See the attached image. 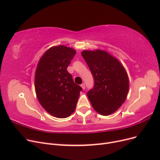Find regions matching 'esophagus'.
<instances>
[{
  "mask_svg": "<svg viewBox=\"0 0 160 160\" xmlns=\"http://www.w3.org/2000/svg\"><path fill=\"white\" fill-rule=\"evenodd\" d=\"M81 87L82 89H85V83H82V84L81 85Z\"/></svg>",
  "mask_w": 160,
  "mask_h": 160,
  "instance_id": "esophagus-1",
  "label": "esophagus"
}]
</instances>
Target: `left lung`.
<instances>
[{"mask_svg":"<svg viewBox=\"0 0 160 160\" xmlns=\"http://www.w3.org/2000/svg\"><path fill=\"white\" fill-rule=\"evenodd\" d=\"M81 55L94 78L93 88L88 92L93 109L107 116L115 112L127 98L129 78L124 67L103 50H85Z\"/></svg>","mask_w":160,"mask_h":160,"instance_id":"8db88e82","label":"left lung"}]
</instances>
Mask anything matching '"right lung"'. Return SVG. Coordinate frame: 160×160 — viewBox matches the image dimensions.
I'll list each match as a JSON object with an SVG mask.
<instances>
[{
	"label": "right lung",
	"mask_w": 160,
	"mask_h": 160,
	"mask_svg": "<svg viewBox=\"0 0 160 160\" xmlns=\"http://www.w3.org/2000/svg\"><path fill=\"white\" fill-rule=\"evenodd\" d=\"M75 54L71 47H52L42 55L36 69L37 99L48 113L57 118H66L74 112L82 91L67 70Z\"/></svg>",
	"instance_id": "add662e5"
}]
</instances>
